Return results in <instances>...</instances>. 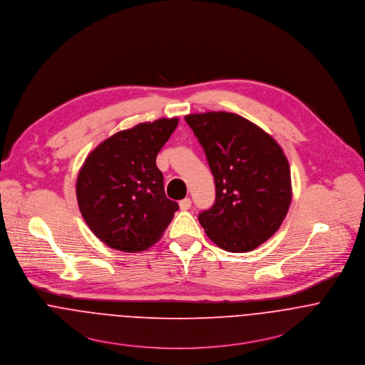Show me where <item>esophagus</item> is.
Segmentation results:
<instances>
[{"mask_svg": "<svg viewBox=\"0 0 365 365\" xmlns=\"http://www.w3.org/2000/svg\"><path fill=\"white\" fill-rule=\"evenodd\" d=\"M179 207H180V210L186 211V210H189V208L192 207V200H190L189 197H186V199H183V200L179 202Z\"/></svg>", "mask_w": 365, "mask_h": 365, "instance_id": "obj_1", "label": "esophagus"}]
</instances>
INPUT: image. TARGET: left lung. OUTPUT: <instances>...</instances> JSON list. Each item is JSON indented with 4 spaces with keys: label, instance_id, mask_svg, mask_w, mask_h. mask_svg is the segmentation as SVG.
<instances>
[{
    "label": "left lung",
    "instance_id": "left-lung-1",
    "mask_svg": "<svg viewBox=\"0 0 365 365\" xmlns=\"http://www.w3.org/2000/svg\"><path fill=\"white\" fill-rule=\"evenodd\" d=\"M205 153L215 202L199 214L207 237L228 252H249L283 224L291 204L289 165L277 141L228 112L185 118Z\"/></svg>",
    "mask_w": 365,
    "mask_h": 365
}]
</instances>
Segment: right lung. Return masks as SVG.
<instances>
[{
	"label": "right lung",
	"mask_w": 365,
	"mask_h": 365,
	"mask_svg": "<svg viewBox=\"0 0 365 365\" xmlns=\"http://www.w3.org/2000/svg\"><path fill=\"white\" fill-rule=\"evenodd\" d=\"M178 118L140 123L101 143L77 179V200L91 231L108 246L141 252L158 242L178 202L166 197L157 155Z\"/></svg>",
	"instance_id": "add662e5"
}]
</instances>
